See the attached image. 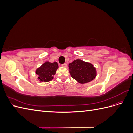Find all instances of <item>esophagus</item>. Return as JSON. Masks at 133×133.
<instances>
[{
    "label": "esophagus",
    "mask_w": 133,
    "mask_h": 133,
    "mask_svg": "<svg viewBox=\"0 0 133 133\" xmlns=\"http://www.w3.org/2000/svg\"><path fill=\"white\" fill-rule=\"evenodd\" d=\"M62 66H64V67H66L67 66V64L66 63H64V64H62Z\"/></svg>",
    "instance_id": "1"
}]
</instances>
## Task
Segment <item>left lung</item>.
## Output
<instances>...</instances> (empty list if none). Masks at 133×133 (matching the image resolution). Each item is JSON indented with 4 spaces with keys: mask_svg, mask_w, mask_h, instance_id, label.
<instances>
[{
    "mask_svg": "<svg viewBox=\"0 0 133 133\" xmlns=\"http://www.w3.org/2000/svg\"><path fill=\"white\" fill-rule=\"evenodd\" d=\"M71 76L80 84L92 81L96 76L95 68L91 63L77 59L69 64Z\"/></svg>",
    "mask_w": 133,
    "mask_h": 133,
    "instance_id": "obj_1",
    "label": "left lung"
}]
</instances>
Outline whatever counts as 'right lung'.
<instances>
[{"label":"right lung","instance_id":"add662e5","mask_svg":"<svg viewBox=\"0 0 133 133\" xmlns=\"http://www.w3.org/2000/svg\"><path fill=\"white\" fill-rule=\"evenodd\" d=\"M58 68L57 62H46L36 70L35 73L38 75V79L40 82H48L53 80V76L55 74Z\"/></svg>","mask_w":133,"mask_h":133}]
</instances>
